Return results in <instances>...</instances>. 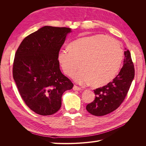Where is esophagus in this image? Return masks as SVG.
<instances>
[{
  "label": "esophagus",
  "instance_id": "obj_1",
  "mask_svg": "<svg viewBox=\"0 0 146 146\" xmlns=\"http://www.w3.org/2000/svg\"><path fill=\"white\" fill-rule=\"evenodd\" d=\"M73 90H74V91H81V90H82V88H81L80 87H78V86H76V85H74V86Z\"/></svg>",
  "mask_w": 146,
  "mask_h": 146
}]
</instances>
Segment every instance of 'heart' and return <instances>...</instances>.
<instances>
[{
	"label": "heart",
	"mask_w": 146,
	"mask_h": 146,
	"mask_svg": "<svg viewBox=\"0 0 146 146\" xmlns=\"http://www.w3.org/2000/svg\"><path fill=\"white\" fill-rule=\"evenodd\" d=\"M68 50H60L57 60L63 71L81 84L104 86L115 77L121 68L123 50L116 39L103 35L78 38L70 42Z\"/></svg>",
	"instance_id": "obj_1"
}]
</instances>
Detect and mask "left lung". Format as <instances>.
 Wrapping results in <instances>:
<instances>
[{"instance_id": "obj_1", "label": "left lung", "mask_w": 146, "mask_h": 146, "mask_svg": "<svg viewBox=\"0 0 146 146\" xmlns=\"http://www.w3.org/2000/svg\"><path fill=\"white\" fill-rule=\"evenodd\" d=\"M123 67L117 76L107 85L94 90V100L86 109L94 116H104L116 110L124 100L135 77V68L129 50L124 51Z\"/></svg>"}]
</instances>
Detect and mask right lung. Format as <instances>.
I'll list each match as a JSON object with an SVG mask.
<instances>
[{
	"instance_id": "1",
	"label": "right lung",
	"mask_w": 146,
	"mask_h": 146,
	"mask_svg": "<svg viewBox=\"0 0 146 146\" xmlns=\"http://www.w3.org/2000/svg\"><path fill=\"white\" fill-rule=\"evenodd\" d=\"M71 29L44 26L25 37L16 50L13 76L22 99L42 116L57 112L74 85L61 73L57 54Z\"/></svg>"
}]
</instances>
